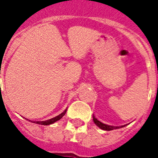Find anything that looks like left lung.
<instances>
[{"mask_svg": "<svg viewBox=\"0 0 158 158\" xmlns=\"http://www.w3.org/2000/svg\"><path fill=\"white\" fill-rule=\"evenodd\" d=\"M93 119H94V122L95 123V125L97 126H98L101 130H107V131H110V130H116V129H120V128H122L125 125H121V126H113V125H106L104 123L101 122V121H99L98 119H97L94 115H93Z\"/></svg>", "mask_w": 158, "mask_h": 158, "instance_id": "left-lung-1", "label": "left lung"}]
</instances>
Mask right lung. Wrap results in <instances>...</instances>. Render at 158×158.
Listing matches in <instances>:
<instances>
[{"mask_svg":"<svg viewBox=\"0 0 158 158\" xmlns=\"http://www.w3.org/2000/svg\"><path fill=\"white\" fill-rule=\"evenodd\" d=\"M66 110H67V109H65V110H64V111L61 113V114H60L59 115H57V116H56V117L52 118V119H50V120H45V121H32V122L36 123V124H38V125H52V124H53V123L56 122L57 120H60V119H61V118L63 117L64 115H65V113H66Z\"/></svg>","mask_w":158,"mask_h":158,"instance_id":"right-lung-1","label":"right lung"}]
</instances>
